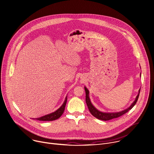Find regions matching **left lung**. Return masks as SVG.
Here are the masks:
<instances>
[{"label":"left lung","mask_w":154,"mask_h":154,"mask_svg":"<svg viewBox=\"0 0 154 154\" xmlns=\"http://www.w3.org/2000/svg\"><path fill=\"white\" fill-rule=\"evenodd\" d=\"M140 77H141V74H140ZM84 88H85V93H86V102L88 108V109H89V111L90 112L91 115L93 116H94L95 118H96L102 120V121H108V120L112 119L113 118H118V117L123 115L124 114L126 113L127 112H128L130 109L132 108L136 104V103L138 100V99L139 97L140 90H141V88L139 90L138 95L137 96L135 100L127 108L124 109V110L118 112H101V111L99 110V109H97L92 104L90 98V96H89V94H90L89 90L87 89V88L86 86H84Z\"/></svg>","instance_id":"1"}]
</instances>
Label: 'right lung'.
<instances>
[{
  "instance_id": "add662e5",
  "label": "right lung",
  "mask_w": 154,
  "mask_h": 154,
  "mask_svg": "<svg viewBox=\"0 0 154 154\" xmlns=\"http://www.w3.org/2000/svg\"><path fill=\"white\" fill-rule=\"evenodd\" d=\"M67 96H68V95L66 96L63 103L61 105V106L58 109H57L56 111H55L54 112H52L50 114L41 116L40 118H36L35 119H37L38 121H54V120L58 119L62 115V114L63 113V112L64 111L66 104V102H67Z\"/></svg>"
}]
</instances>
